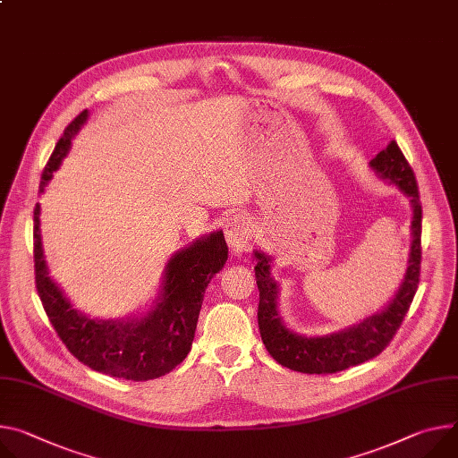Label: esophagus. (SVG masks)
<instances>
[{
    "label": "esophagus",
    "mask_w": 458,
    "mask_h": 458,
    "mask_svg": "<svg viewBox=\"0 0 458 458\" xmlns=\"http://www.w3.org/2000/svg\"><path fill=\"white\" fill-rule=\"evenodd\" d=\"M248 235H250V228L242 216H233L225 225V237L230 246L233 256L241 258L248 252Z\"/></svg>",
    "instance_id": "esophagus-1"
}]
</instances>
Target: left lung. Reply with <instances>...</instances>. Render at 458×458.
Returning <instances> with one entry per match:
<instances>
[{
  "label": "left lung",
  "mask_w": 458,
  "mask_h": 458,
  "mask_svg": "<svg viewBox=\"0 0 458 458\" xmlns=\"http://www.w3.org/2000/svg\"><path fill=\"white\" fill-rule=\"evenodd\" d=\"M380 181L396 186L411 204V246L403 277L393 298L377 312L328 335H300L290 328L279 312V283L272 276L274 259L254 248L256 281L259 288L258 323L261 340L270 356L283 367L305 374H327L349 369L378 356L396 335L414 298L420 276L422 206L417 181L398 144L393 140L369 162Z\"/></svg>",
  "instance_id": "1"
}]
</instances>
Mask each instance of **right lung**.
Listing matches in <instances>:
<instances>
[{
	"mask_svg": "<svg viewBox=\"0 0 458 458\" xmlns=\"http://www.w3.org/2000/svg\"><path fill=\"white\" fill-rule=\"evenodd\" d=\"M89 111H81L58 140L39 193L71 149L72 139L86 126ZM41 208H34L36 288L55 330L78 361L114 378L146 382L174 370L191 351L202 298L212 277L223 270L228 246L223 230L204 233L181 248L164 265L155 300L144 312L102 319L81 312L51 277L41 241Z\"/></svg>",
	"mask_w": 458,
	"mask_h": 458,
	"instance_id": "right-lung-1",
	"label": "right lung"
}]
</instances>
